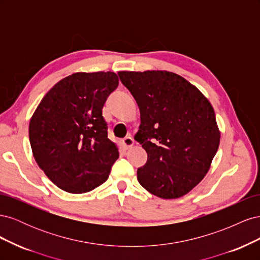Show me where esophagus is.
Wrapping results in <instances>:
<instances>
[{
    "mask_svg": "<svg viewBox=\"0 0 260 260\" xmlns=\"http://www.w3.org/2000/svg\"><path fill=\"white\" fill-rule=\"evenodd\" d=\"M135 140H133V138L131 137V136H128V137H125L123 140H122V144H123V146L125 147V148H130V147H132L133 145H135Z\"/></svg>",
    "mask_w": 260,
    "mask_h": 260,
    "instance_id": "obj_1",
    "label": "esophagus"
}]
</instances>
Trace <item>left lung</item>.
<instances>
[{
	"label": "left lung",
	"mask_w": 260,
	"mask_h": 260,
	"mask_svg": "<svg viewBox=\"0 0 260 260\" xmlns=\"http://www.w3.org/2000/svg\"><path fill=\"white\" fill-rule=\"evenodd\" d=\"M118 75L141 114L135 140L146 151L147 161L138 169L140 184L164 200L187 194L206 176L220 143L210 102L183 77L167 70Z\"/></svg>",
	"instance_id": "left-lung-1"
}]
</instances>
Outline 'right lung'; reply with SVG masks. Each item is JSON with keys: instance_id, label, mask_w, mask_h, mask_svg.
I'll use <instances>...</instances> for the list:
<instances>
[{"instance_id": "add662e5", "label": "right lung", "mask_w": 260, "mask_h": 260, "mask_svg": "<svg viewBox=\"0 0 260 260\" xmlns=\"http://www.w3.org/2000/svg\"><path fill=\"white\" fill-rule=\"evenodd\" d=\"M119 83L112 72L75 73L45 94L31 117L32 155L62 191L82 194L103 184L119 157L102 108Z\"/></svg>"}]
</instances>
